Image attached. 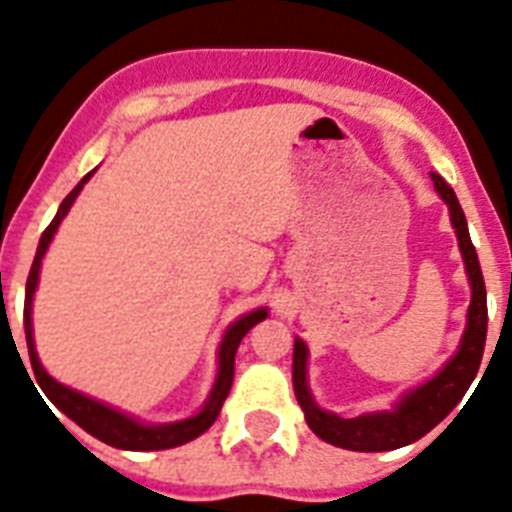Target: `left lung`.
<instances>
[{
    "label": "left lung",
    "instance_id": "1",
    "mask_svg": "<svg viewBox=\"0 0 512 512\" xmlns=\"http://www.w3.org/2000/svg\"><path fill=\"white\" fill-rule=\"evenodd\" d=\"M432 182H435V190L440 192V197L450 208V221H453L455 234H458L468 281H471V291H474L471 294V307H468V325L466 333H463L461 349L445 364L442 372H437L432 380L411 390L395 406V411L341 419V416L317 409L315 401H312V395L307 390V346L296 338V401L302 406L309 429L325 442H330V445H336V448L359 450V453H380V450H395L403 448V445H411V442L427 435L429 429H435L458 406V401L466 395L468 385L474 382L479 364H482L484 341H487V289H484L479 257H476V249L471 244V236H468L466 216H463L461 205H458L453 187L435 171H432Z\"/></svg>",
    "mask_w": 512,
    "mask_h": 512
}]
</instances>
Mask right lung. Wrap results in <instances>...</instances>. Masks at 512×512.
Wrapping results in <instances>:
<instances>
[{
  "label": "right lung",
  "mask_w": 512,
  "mask_h": 512,
  "mask_svg": "<svg viewBox=\"0 0 512 512\" xmlns=\"http://www.w3.org/2000/svg\"><path fill=\"white\" fill-rule=\"evenodd\" d=\"M90 174L85 176L83 182L77 184L75 190L70 195L64 197L62 205H59L57 216L54 221L46 226V231L41 234V242H38V252L36 260L30 265L28 273V286H25V312H23V322H25V341H28V356H30V367H33V375H36L38 385L46 393L54 406L62 411L64 416H70L72 422L80 424V427L88 432V435L98 437L101 442L111 445V448H122V450H166V448H176V445H184V442L195 440L210 427V424L216 422L218 414H221V406L226 401V395L231 390V382H234V356L236 349H239V343L242 338L247 336L249 328H255L257 322L265 320V309H255V312H249L244 315L242 320H236L229 330H226V338L221 343V351H218V359H221V369H218V380L216 388L210 393L208 403H205V409L200 411L192 419H184V422L176 424H163V427H145V424H137L135 419L130 416L119 414V411L109 409V406H103L98 401H90L85 398L83 393H75V390L64 388L59 385L57 380H51L49 375L44 372L41 362H38L36 349H33V328H30V302H33V291H36L38 283V268H41V257H44L46 247H49L51 236L57 231V226L62 223V218L67 216V210L72 208L75 203L77 192L83 190V184L88 182Z\"/></svg>",
  "instance_id": "right-lung-1"
}]
</instances>
